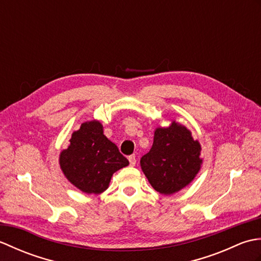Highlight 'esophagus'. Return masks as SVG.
Returning a JSON list of instances; mask_svg holds the SVG:
<instances>
[{
	"label": "esophagus",
	"instance_id": "esophagus-1",
	"mask_svg": "<svg viewBox=\"0 0 261 261\" xmlns=\"http://www.w3.org/2000/svg\"><path fill=\"white\" fill-rule=\"evenodd\" d=\"M129 163H130V165L131 166H135L136 165V163H137V159H136V156L135 154H131V156H129Z\"/></svg>",
	"mask_w": 261,
	"mask_h": 261
}]
</instances>
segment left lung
Here are the masks:
<instances>
[{
  "label": "left lung",
  "instance_id": "8db88e82",
  "mask_svg": "<svg viewBox=\"0 0 261 261\" xmlns=\"http://www.w3.org/2000/svg\"><path fill=\"white\" fill-rule=\"evenodd\" d=\"M202 162L199 142L186 126L173 121L167 127H157L152 147L140 165L154 190L171 195L195 178Z\"/></svg>",
  "mask_w": 261,
  "mask_h": 261
}]
</instances>
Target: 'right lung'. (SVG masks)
<instances>
[{
  "label": "right lung",
  "mask_w": 261,
  "mask_h": 261,
  "mask_svg": "<svg viewBox=\"0 0 261 261\" xmlns=\"http://www.w3.org/2000/svg\"><path fill=\"white\" fill-rule=\"evenodd\" d=\"M60 152L59 165L71 184L86 194H101L116 170L129 165L118 147L103 135L98 121L83 123Z\"/></svg>",
  "instance_id": "1"
}]
</instances>
